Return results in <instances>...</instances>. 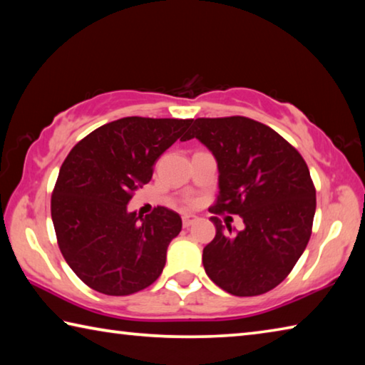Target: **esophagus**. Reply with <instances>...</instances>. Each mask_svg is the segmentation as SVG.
<instances>
[{"label": "esophagus", "mask_w": 365, "mask_h": 365, "mask_svg": "<svg viewBox=\"0 0 365 365\" xmlns=\"http://www.w3.org/2000/svg\"><path fill=\"white\" fill-rule=\"evenodd\" d=\"M182 222H183V227L188 228V227L193 225L195 222H197V217H196V215H193V214H185L183 217H182Z\"/></svg>", "instance_id": "1"}]
</instances>
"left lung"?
I'll return each instance as SVG.
<instances>
[{
    "instance_id": "left-lung-1",
    "label": "left lung",
    "mask_w": 365,
    "mask_h": 365,
    "mask_svg": "<svg viewBox=\"0 0 365 365\" xmlns=\"http://www.w3.org/2000/svg\"><path fill=\"white\" fill-rule=\"evenodd\" d=\"M196 138L219 169L214 214L230 212L245 228L211 217L215 237L202 265L215 285L235 296L267 293L287 279L304 252L316 214V188L301 154L275 130L248 117L196 119Z\"/></svg>"
}]
</instances>
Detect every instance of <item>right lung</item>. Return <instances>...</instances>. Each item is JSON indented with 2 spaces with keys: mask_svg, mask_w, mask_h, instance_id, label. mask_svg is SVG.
I'll return each mask as SVG.
<instances>
[{
  "mask_svg": "<svg viewBox=\"0 0 365 365\" xmlns=\"http://www.w3.org/2000/svg\"><path fill=\"white\" fill-rule=\"evenodd\" d=\"M191 122L123 117L78 141L61 165L53 225L66 262L90 288L125 296L160 275L168 246L182 230L180 215L159 206L141 217L127 205Z\"/></svg>",
  "mask_w": 365,
  "mask_h": 365,
  "instance_id": "right-lung-1",
  "label": "right lung"
}]
</instances>
